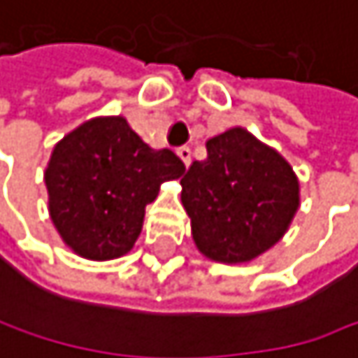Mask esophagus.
<instances>
[{
	"label": "esophagus",
	"mask_w": 358,
	"mask_h": 358,
	"mask_svg": "<svg viewBox=\"0 0 358 358\" xmlns=\"http://www.w3.org/2000/svg\"><path fill=\"white\" fill-rule=\"evenodd\" d=\"M176 152H178V157H180V159H182V163H185L187 167L191 165V159H193V152H191V148H189V146H180V148H178Z\"/></svg>",
	"instance_id": "obj_1"
}]
</instances>
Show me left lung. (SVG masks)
Masks as SVG:
<instances>
[{
  "instance_id": "left-lung-1",
  "label": "left lung",
  "mask_w": 358,
  "mask_h": 358,
  "mask_svg": "<svg viewBox=\"0 0 358 358\" xmlns=\"http://www.w3.org/2000/svg\"><path fill=\"white\" fill-rule=\"evenodd\" d=\"M182 185L197 250L214 262H252L287 233L300 208V180L289 161L241 125L208 140Z\"/></svg>"
}]
</instances>
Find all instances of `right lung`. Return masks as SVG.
Listing matches in <instances>:
<instances>
[{
  "label": "right lung",
  "instance_id": "add662e5",
  "mask_svg": "<svg viewBox=\"0 0 358 358\" xmlns=\"http://www.w3.org/2000/svg\"><path fill=\"white\" fill-rule=\"evenodd\" d=\"M182 173L180 159L148 146L125 117H94L54 144L43 171L48 212L73 254L115 260L134 248L161 185Z\"/></svg>",
  "mask_w": 358,
  "mask_h": 358
}]
</instances>
